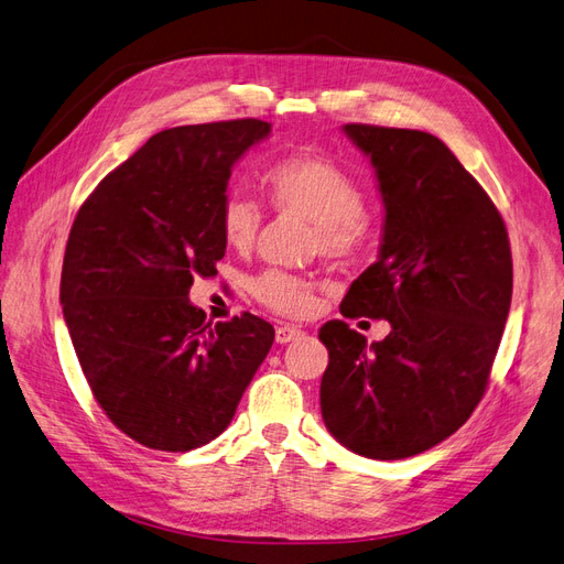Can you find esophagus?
Listing matches in <instances>:
<instances>
[{"label": "esophagus", "mask_w": 564, "mask_h": 564, "mask_svg": "<svg viewBox=\"0 0 564 564\" xmlns=\"http://www.w3.org/2000/svg\"><path fill=\"white\" fill-rule=\"evenodd\" d=\"M301 327H296V324H280V327L275 329V340L278 344H289V340H296L301 336Z\"/></svg>", "instance_id": "34e87169"}]
</instances>
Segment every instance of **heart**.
<instances>
[{"instance_id":"1","label":"heart","mask_w":564,"mask_h":564,"mask_svg":"<svg viewBox=\"0 0 564 564\" xmlns=\"http://www.w3.org/2000/svg\"><path fill=\"white\" fill-rule=\"evenodd\" d=\"M263 183L272 207L315 224V249L346 259L360 249L369 230L365 191L338 162L296 152L272 162ZM261 228V212L245 195H230L220 207V232L228 247L245 251ZM253 299L280 315H305L315 303V284L282 270H265L251 282Z\"/></svg>"}]
</instances>
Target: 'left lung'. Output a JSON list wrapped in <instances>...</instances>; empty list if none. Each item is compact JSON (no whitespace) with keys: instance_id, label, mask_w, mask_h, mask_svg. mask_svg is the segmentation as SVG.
Returning <instances> with one entry per match:
<instances>
[{"instance_id":"left-lung-1","label":"left lung","mask_w":564,"mask_h":564,"mask_svg":"<svg viewBox=\"0 0 564 564\" xmlns=\"http://www.w3.org/2000/svg\"><path fill=\"white\" fill-rule=\"evenodd\" d=\"M383 199L379 259L340 303L388 319L367 344L344 319L319 329L327 431L350 452L395 460L440 445L482 400L513 296L503 218L454 152L416 129L346 124Z\"/></svg>"}]
</instances>
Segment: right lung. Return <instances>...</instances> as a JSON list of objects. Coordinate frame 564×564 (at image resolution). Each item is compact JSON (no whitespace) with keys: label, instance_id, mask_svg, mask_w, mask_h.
<instances>
[{"label":"right lung","instance_id":"right-lung-1","mask_svg":"<svg viewBox=\"0 0 564 564\" xmlns=\"http://www.w3.org/2000/svg\"><path fill=\"white\" fill-rule=\"evenodd\" d=\"M261 119L152 135L82 204L67 237L61 305L96 402L119 431L160 452H191L228 429L275 340L245 313L207 322L193 280L216 275L220 207Z\"/></svg>","mask_w":564,"mask_h":564}]
</instances>
